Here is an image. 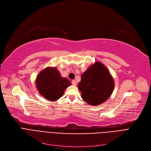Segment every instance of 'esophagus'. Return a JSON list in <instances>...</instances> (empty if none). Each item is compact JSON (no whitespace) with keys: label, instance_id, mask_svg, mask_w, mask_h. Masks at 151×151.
<instances>
[{"label":"esophagus","instance_id":"1","mask_svg":"<svg viewBox=\"0 0 151 151\" xmlns=\"http://www.w3.org/2000/svg\"><path fill=\"white\" fill-rule=\"evenodd\" d=\"M72 84H73V85H76V84H77L76 81H72Z\"/></svg>","mask_w":151,"mask_h":151}]
</instances>
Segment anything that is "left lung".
Here are the masks:
<instances>
[{"mask_svg": "<svg viewBox=\"0 0 151 151\" xmlns=\"http://www.w3.org/2000/svg\"><path fill=\"white\" fill-rule=\"evenodd\" d=\"M78 88L86 102L97 105L109 98L113 91L114 81L108 69L100 62H96L82 75Z\"/></svg>", "mask_w": 151, "mask_h": 151, "instance_id": "obj_1", "label": "left lung"}]
</instances>
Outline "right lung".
<instances>
[{"label": "right lung", "instance_id": "obj_1", "mask_svg": "<svg viewBox=\"0 0 151 151\" xmlns=\"http://www.w3.org/2000/svg\"><path fill=\"white\" fill-rule=\"evenodd\" d=\"M37 86L40 93L49 101H57L63 96L66 88L70 85L66 78L61 77L55 68H47L37 78Z\"/></svg>", "mask_w": 151, "mask_h": 151}]
</instances>
